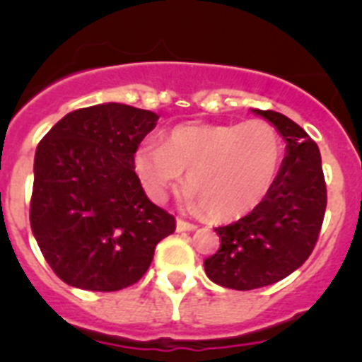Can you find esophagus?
I'll list each match as a JSON object with an SVG mask.
<instances>
[{"label": "esophagus", "mask_w": 362, "mask_h": 362, "mask_svg": "<svg viewBox=\"0 0 362 362\" xmlns=\"http://www.w3.org/2000/svg\"><path fill=\"white\" fill-rule=\"evenodd\" d=\"M196 228H197L196 225H192V223H187V221H183V219L175 221V230H177V232H194V230H196Z\"/></svg>", "instance_id": "1"}]
</instances>
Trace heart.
<instances>
[{
  "instance_id": "heart-1",
  "label": "heart",
  "mask_w": 362,
  "mask_h": 362,
  "mask_svg": "<svg viewBox=\"0 0 362 362\" xmlns=\"http://www.w3.org/2000/svg\"><path fill=\"white\" fill-rule=\"evenodd\" d=\"M283 139L272 123H179L158 143H141L134 152V170L156 203H165L183 181L185 203L204 210L214 221L252 212L267 197L279 174Z\"/></svg>"
}]
</instances>
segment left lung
<instances>
[{"label": "left lung", "instance_id": "left-lung-1", "mask_svg": "<svg viewBox=\"0 0 362 362\" xmlns=\"http://www.w3.org/2000/svg\"><path fill=\"white\" fill-rule=\"evenodd\" d=\"M277 129L286 153L270 192L248 216L216 228L219 250L204 259L210 281L232 290L263 288L312 254L326 210L321 152L308 134L274 110H252Z\"/></svg>", "mask_w": 362, "mask_h": 362}]
</instances>
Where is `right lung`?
<instances>
[{"label": "right lung", "mask_w": 362, "mask_h": 362, "mask_svg": "<svg viewBox=\"0 0 362 362\" xmlns=\"http://www.w3.org/2000/svg\"><path fill=\"white\" fill-rule=\"evenodd\" d=\"M159 116L123 103L79 108L37 145L30 228L57 277L116 292L145 276L175 219L146 197L134 152Z\"/></svg>", "instance_id": "1"}]
</instances>
